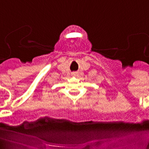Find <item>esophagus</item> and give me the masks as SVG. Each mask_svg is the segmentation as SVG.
<instances>
[{
    "label": "esophagus",
    "mask_w": 149,
    "mask_h": 149,
    "mask_svg": "<svg viewBox=\"0 0 149 149\" xmlns=\"http://www.w3.org/2000/svg\"><path fill=\"white\" fill-rule=\"evenodd\" d=\"M76 75H77V73H76V72H73V73H72V76H76Z\"/></svg>",
    "instance_id": "obj_1"
}]
</instances>
